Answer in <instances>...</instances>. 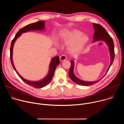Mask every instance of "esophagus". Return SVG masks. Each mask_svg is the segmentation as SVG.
<instances>
[{
  "instance_id": "34e87169",
  "label": "esophagus",
  "mask_w": 124,
  "mask_h": 124,
  "mask_svg": "<svg viewBox=\"0 0 124 124\" xmlns=\"http://www.w3.org/2000/svg\"><path fill=\"white\" fill-rule=\"evenodd\" d=\"M67 59V57L65 55H62L60 57V61H63Z\"/></svg>"
}]
</instances>
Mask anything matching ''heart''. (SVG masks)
Listing matches in <instances>:
<instances>
[{
    "mask_svg": "<svg viewBox=\"0 0 124 124\" xmlns=\"http://www.w3.org/2000/svg\"><path fill=\"white\" fill-rule=\"evenodd\" d=\"M87 35L78 29H72L65 32L62 36V41L65 45H70L69 51L72 53L80 51L89 41Z\"/></svg>",
    "mask_w": 124,
    "mask_h": 124,
    "instance_id": "b5f03b06",
    "label": "heart"
}]
</instances>
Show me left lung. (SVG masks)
<instances>
[{
    "label": "left lung",
    "instance_id": "8db88e82",
    "mask_svg": "<svg viewBox=\"0 0 124 124\" xmlns=\"http://www.w3.org/2000/svg\"><path fill=\"white\" fill-rule=\"evenodd\" d=\"M93 25L94 28V34L93 36V43L95 42L96 41H101L104 42L107 44L108 47L110 55V64L108 68L107 73L100 79L95 81H86L82 80L77 78L74 72V69L75 66V63L74 60H72L70 61V63H71V66H70V70L69 72V76L70 78L72 79L75 83L81 86H90L93 85L98 82H99L100 80H101L108 72V70L112 65L115 56V53H114V43L112 38L110 37L108 32L106 31V30L100 24L93 23Z\"/></svg>",
    "mask_w": 124,
    "mask_h": 124
}]
</instances>
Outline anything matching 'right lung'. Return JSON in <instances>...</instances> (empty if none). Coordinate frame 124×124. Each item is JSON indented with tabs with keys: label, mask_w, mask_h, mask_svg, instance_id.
<instances>
[{
	"label": "right lung",
	"mask_w": 124,
	"mask_h": 124,
	"mask_svg": "<svg viewBox=\"0 0 124 124\" xmlns=\"http://www.w3.org/2000/svg\"><path fill=\"white\" fill-rule=\"evenodd\" d=\"M45 21H40L36 23L28 24L25 26V27L20 29L19 31L17 32V33L15 35V37L14 38V39L12 40L11 42V47H10V59H11V63L13 66V67L15 70L16 74L18 75V76L22 79V80H23L25 83L33 87L36 88H43L47 85L50 83L53 77L54 76L55 70L57 66L60 64V60H59V56H56L51 59V60L49 64V70H48V74L45 78H44L43 79L39 81H30V80H28L24 79L18 73V72L16 71V70L15 67V66L13 63V47H14V45L15 44V42H16L17 38H19L22 35V33L31 31H33V30H40V31L44 30L45 27Z\"/></svg>",
	"instance_id": "add662e5"
}]
</instances>
